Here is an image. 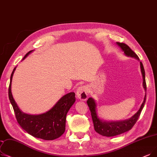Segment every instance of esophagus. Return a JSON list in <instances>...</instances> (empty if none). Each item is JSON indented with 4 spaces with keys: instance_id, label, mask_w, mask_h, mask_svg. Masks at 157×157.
Instances as JSON below:
<instances>
[{
    "instance_id": "1",
    "label": "esophagus",
    "mask_w": 157,
    "mask_h": 157,
    "mask_svg": "<svg viewBox=\"0 0 157 157\" xmlns=\"http://www.w3.org/2000/svg\"><path fill=\"white\" fill-rule=\"evenodd\" d=\"M88 88L86 85L81 86L77 89L76 95L79 99L85 101L88 98Z\"/></svg>"
}]
</instances>
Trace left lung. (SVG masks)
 <instances>
[{"label": "left lung", "mask_w": 157, "mask_h": 157, "mask_svg": "<svg viewBox=\"0 0 157 157\" xmlns=\"http://www.w3.org/2000/svg\"><path fill=\"white\" fill-rule=\"evenodd\" d=\"M116 44L121 49V50L124 52V55L128 57L135 58L139 61L138 56L129 48V47L126 44L120 42H116ZM140 67L142 76V86L145 91V95L144 101H143L139 110L137 111V113H135L132 117L122 121H105L104 119H101L98 116L97 111L98 105L96 101H95L92 98H89L88 99L86 103L88 107H89L91 112L94 129L95 131L99 134L103 136H106V137H113V136L118 135L130 130L136 123V122L137 121L142 109L144 106L146 99V84L145 79V71L144 67H143V65L141 62H140Z\"/></svg>", "instance_id": "1"}]
</instances>
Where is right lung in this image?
Listing matches in <instances>:
<instances>
[{
	"instance_id": "add662e5",
	"label": "right lung",
	"mask_w": 157,
	"mask_h": 157,
	"mask_svg": "<svg viewBox=\"0 0 157 157\" xmlns=\"http://www.w3.org/2000/svg\"><path fill=\"white\" fill-rule=\"evenodd\" d=\"M33 51L32 50L27 53L22 60ZM16 68L17 67L14 68L11 75L8 94L18 124L26 132L36 138L51 140L59 137L65 130L67 112L76 101L75 93L65 94L52 108L45 113L38 115L24 113L17 105L11 92L12 78Z\"/></svg>"
}]
</instances>
